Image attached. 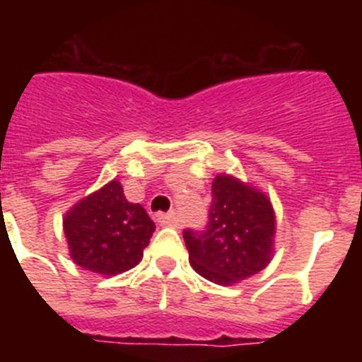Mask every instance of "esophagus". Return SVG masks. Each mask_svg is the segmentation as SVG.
Returning a JSON list of instances; mask_svg holds the SVG:
<instances>
[{
    "mask_svg": "<svg viewBox=\"0 0 362 362\" xmlns=\"http://www.w3.org/2000/svg\"><path fill=\"white\" fill-rule=\"evenodd\" d=\"M153 221L161 226L172 225V223L175 221V216L174 214H156V216H153Z\"/></svg>",
    "mask_w": 362,
    "mask_h": 362,
    "instance_id": "esophagus-1",
    "label": "esophagus"
}]
</instances>
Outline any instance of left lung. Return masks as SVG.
Segmentation results:
<instances>
[{"instance_id":"1","label":"left lung","mask_w":362,"mask_h":362,"mask_svg":"<svg viewBox=\"0 0 362 362\" xmlns=\"http://www.w3.org/2000/svg\"><path fill=\"white\" fill-rule=\"evenodd\" d=\"M274 235L276 214L267 194L228 174L214 179L206 228L183 232L192 268L223 286L267 268Z\"/></svg>"}]
</instances>
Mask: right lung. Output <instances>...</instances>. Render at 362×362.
<instances>
[{"label":"right lung","instance_id":"add662e5","mask_svg":"<svg viewBox=\"0 0 362 362\" xmlns=\"http://www.w3.org/2000/svg\"><path fill=\"white\" fill-rule=\"evenodd\" d=\"M63 230L74 263L117 276L141 261L156 225L141 204L127 201L114 179L74 204L63 217Z\"/></svg>","mask_w":362,"mask_h":362}]
</instances>
